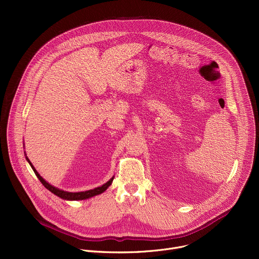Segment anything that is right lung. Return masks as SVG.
Masks as SVG:
<instances>
[{
    "mask_svg": "<svg viewBox=\"0 0 259 259\" xmlns=\"http://www.w3.org/2000/svg\"><path fill=\"white\" fill-rule=\"evenodd\" d=\"M24 153H25V152H24ZM24 155H25L26 161L28 162V164H29L30 167L32 168V170H33L34 174L36 175V177H38L39 180L43 183V186H44L47 190H49L52 194H54L55 196H57V197H59V198H61V199H63V200H66V201H80V200H86V199H90V198H92V197H95V196H97V195H100V194H102L103 192H105V191L108 189V187L110 186V184H112V182H113V180H114V177H115V176H113L107 182H105L104 184H102L101 187L95 188V189H93V190H89V191H85V192H77V193L66 192V191L57 189V188L53 187L52 184H50L49 182H47V181L39 174V172L35 170V168H34L33 165L31 164V162H30L29 159L27 158L26 154H24Z\"/></svg>",
    "mask_w": 259,
    "mask_h": 259,
    "instance_id": "obj_1",
    "label": "right lung"
}]
</instances>
